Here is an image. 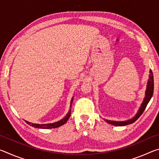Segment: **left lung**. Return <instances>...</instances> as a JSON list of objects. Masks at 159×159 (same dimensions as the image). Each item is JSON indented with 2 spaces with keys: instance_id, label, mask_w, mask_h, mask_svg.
<instances>
[{
  "instance_id": "left-lung-1",
  "label": "left lung",
  "mask_w": 159,
  "mask_h": 159,
  "mask_svg": "<svg viewBox=\"0 0 159 159\" xmlns=\"http://www.w3.org/2000/svg\"><path fill=\"white\" fill-rule=\"evenodd\" d=\"M153 93H154V76H153V73L152 70H149V79H148L147 84V89L145 91V97L143 99V102L141 104L140 107H139L137 114L134 115V116L133 117L130 119L123 120V121H116V120H107L104 118V120H105L107 123H109L115 126H125L131 123H133L135 120H137L139 118V117L142 115V113L144 111L145 108L147 105V104L149 103L150 99H152Z\"/></svg>"
}]
</instances>
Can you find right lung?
I'll use <instances>...</instances> for the list:
<instances>
[{
  "label": "right lung",
  "mask_w": 159,
  "mask_h": 159,
  "mask_svg": "<svg viewBox=\"0 0 159 159\" xmlns=\"http://www.w3.org/2000/svg\"><path fill=\"white\" fill-rule=\"evenodd\" d=\"M73 100H74V97L71 99V104H70V109H69V112L67 113V114L62 118V119L59 120V121L52 123H47V124H38V123H30L29 121H26V122L29 125H31V126H32V127H34L36 128L51 129V128H55L60 127V126L64 125V123H66L67 120H69L70 116H71V104H72V102H73Z\"/></svg>",
  "instance_id": "1"
}]
</instances>
